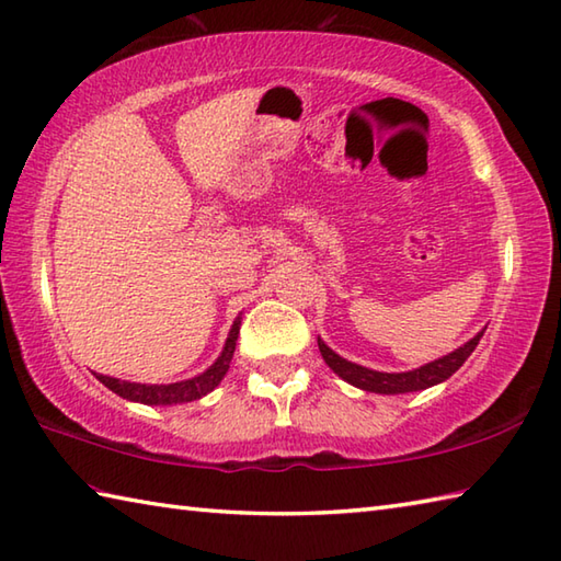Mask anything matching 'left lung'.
I'll use <instances>...</instances> for the list:
<instances>
[{"mask_svg":"<svg viewBox=\"0 0 561 561\" xmlns=\"http://www.w3.org/2000/svg\"><path fill=\"white\" fill-rule=\"evenodd\" d=\"M484 331L486 328H481V331L471 340H467L462 347H457L449 355L437 357L433 362H427V365H423L419 369H411V371H377V369L355 365V362H350L345 357H340L337 353H333V350L328 347L321 337H318V350H321L325 365L331 367L340 379H345L347 383H353V387H357L362 391L387 393V397H393V393L431 389V387H435V383H440V381L453 377L455 371L465 365L467 357L474 353V347L479 345V340H481V335H484Z\"/></svg>","mask_w":561,"mask_h":561,"instance_id":"8db88e82","label":"left lung"}]
</instances>
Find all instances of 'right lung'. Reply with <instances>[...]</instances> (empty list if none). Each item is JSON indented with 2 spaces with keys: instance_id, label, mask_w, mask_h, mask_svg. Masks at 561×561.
Instances as JSON below:
<instances>
[{
  "instance_id": "right-lung-1",
  "label": "right lung",
  "mask_w": 561,
  "mask_h": 561,
  "mask_svg": "<svg viewBox=\"0 0 561 561\" xmlns=\"http://www.w3.org/2000/svg\"><path fill=\"white\" fill-rule=\"evenodd\" d=\"M240 333V316L230 325V333L226 337V345L221 350V355L214 362L211 367L202 375H196L192 379L184 381H174V383H138V381H126V379H116V377H106V375H96L94 377L104 383L106 389H112L118 393L121 399L126 401H136V403H146V405H178V403H190L211 393L221 379L226 377V371L230 367V359H233L236 353V340Z\"/></svg>"
}]
</instances>
